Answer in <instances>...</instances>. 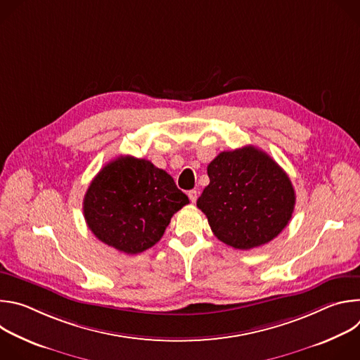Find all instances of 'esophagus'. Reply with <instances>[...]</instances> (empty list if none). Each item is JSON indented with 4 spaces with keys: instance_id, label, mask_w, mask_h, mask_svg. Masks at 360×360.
I'll list each match as a JSON object with an SVG mask.
<instances>
[{
    "instance_id": "34e87169",
    "label": "esophagus",
    "mask_w": 360,
    "mask_h": 360,
    "mask_svg": "<svg viewBox=\"0 0 360 360\" xmlns=\"http://www.w3.org/2000/svg\"><path fill=\"white\" fill-rule=\"evenodd\" d=\"M188 196H189V200H191V202H196V199H198V191H195V189L189 191V192H188Z\"/></svg>"
}]
</instances>
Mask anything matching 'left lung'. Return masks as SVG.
<instances>
[{
    "label": "left lung",
    "mask_w": 360,
    "mask_h": 360,
    "mask_svg": "<svg viewBox=\"0 0 360 360\" xmlns=\"http://www.w3.org/2000/svg\"><path fill=\"white\" fill-rule=\"evenodd\" d=\"M208 176L196 207L221 242L242 250L258 248L290 221L295 189L266 152L252 145L224 150L208 165Z\"/></svg>",
    "instance_id": "8db88e82"
}]
</instances>
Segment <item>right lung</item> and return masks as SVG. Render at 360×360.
<instances>
[{"label": "right lung", "mask_w": 360, "mask_h": 360, "mask_svg": "<svg viewBox=\"0 0 360 360\" xmlns=\"http://www.w3.org/2000/svg\"><path fill=\"white\" fill-rule=\"evenodd\" d=\"M189 203L174 178L146 160L118 157L92 179L84 218L92 233L127 255L155 245L171 218Z\"/></svg>", "instance_id": "obj_1"}]
</instances>
